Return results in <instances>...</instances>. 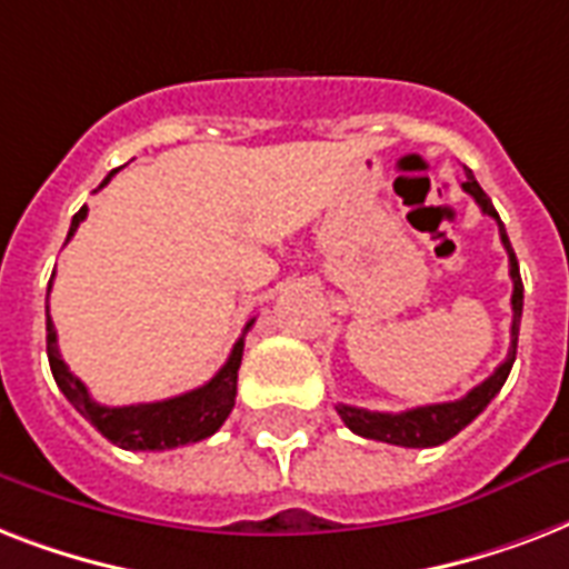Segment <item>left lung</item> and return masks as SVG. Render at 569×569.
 I'll return each mask as SVG.
<instances>
[{
  "label": "left lung",
  "instance_id": "1",
  "mask_svg": "<svg viewBox=\"0 0 569 569\" xmlns=\"http://www.w3.org/2000/svg\"><path fill=\"white\" fill-rule=\"evenodd\" d=\"M467 180L460 182V189L467 194L476 197V203L481 206V212L496 218L499 223V236H502V244L508 250V266H511V280H513V295H511V348H508V357L505 363L496 369L487 380H481L476 389H469L467 396L458 398V401H446V405H425L413 407V410H405V413H378V410H363V407L351 405H337V413L342 416V422L351 428L355 433L366 437V440L378 442H392V446H405V449H428V446H440V442L451 440L455 433L463 431L472 419H476L481 410H485L499 389L505 387V380L511 375V366L517 360V337H520V319H522V280H520V266H517V257H513L511 241H508V232H505V223L499 221V212L490 203V197L485 194V189L478 186V180L472 177L469 168Z\"/></svg>",
  "mask_w": 569,
  "mask_h": 569
}]
</instances>
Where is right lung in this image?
<instances>
[{"instance_id":"add662e5","label":"right lung","mask_w":569,"mask_h":569,"mask_svg":"<svg viewBox=\"0 0 569 569\" xmlns=\"http://www.w3.org/2000/svg\"><path fill=\"white\" fill-rule=\"evenodd\" d=\"M114 173L118 171H111L109 177L100 182V189L102 186H109V180ZM84 214H88V206H82V209L73 214L67 241L73 239L76 227L84 221ZM49 289H52V283H49ZM250 325H253V321H248L244 333L250 330ZM241 351H244V337H239V342L232 346L230 357H227V363L218 369V375H214L209 383H203V387L191 389V392L164 398V401H150V405L106 407L93 401L88 387L67 369V363L61 360V355H58V333L52 319H49L47 307V355L49 369H52V378H56L58 389L64 392L67 401H70V405H73L76 410L106 437V440H111L114 446H120V449L162 451L212 437V433L227 422V416H230L232 405H236V380H239Z\"/></svg>"}]
</instances>
